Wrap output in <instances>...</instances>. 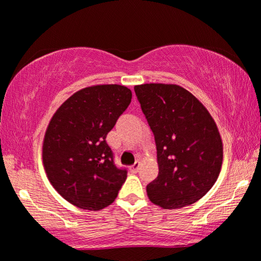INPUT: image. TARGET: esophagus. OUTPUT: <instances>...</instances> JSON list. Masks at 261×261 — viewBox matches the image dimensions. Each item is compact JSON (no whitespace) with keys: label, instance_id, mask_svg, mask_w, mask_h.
Masks as SVG:
<instances>
[{"label":"esophagus","instance_id":"obj_1","mask_svg":"<svg viewBox=\"0 0 261 261\" xmlns=\"http://www.w3.org/2000/svg\"><path fill=\"white\" fill-rule=\"evenodd\" d=\"M140 165H141L140 162H135V163H134V165H132V166H130V171H132V172H133V173L138 172L139 169H140Z\"/></svg>","mask_w":261,"mask_h":261}]
</instances>
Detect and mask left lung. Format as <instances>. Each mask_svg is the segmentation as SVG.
I'll return each instance as SVG.
<instances>
[{
	"label": "left lung",
	"instance_id": "8db88e82",
	"mask_svg": "<svg viewBox=\"0 0 261 261\" xmlns=\"http://www.w3.org/2000/svg\"><path fill=\"white\" fill-rule=\"evenodd\" d=\"M134 90L156 146L159 173L146 188L149 201L169 210L194 204L213 188L222 167L216 122L180 85L149 83Z\"/></svg>",
	"mask_w": 261,
	"mask_h": 261
}]
</instances>
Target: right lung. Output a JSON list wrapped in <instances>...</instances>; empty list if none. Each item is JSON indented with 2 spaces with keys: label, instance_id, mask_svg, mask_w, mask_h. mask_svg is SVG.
Instances as JSON below:
<instances>
[{
  "label": "right lung",
  "instance_id": "1",
  "mask_svg": "<svg viewBox=\"0 0 261 261\" xmlns=\"http://www.w3.org/2000/svg\"><path fill=\"white\" fill-rule=\"evenodd\" d=\"M130 101L123 85H92L70 96L49 120L42 142L46 176L77 208L97 212L110 205L126 180L106 138Z\"/></svg>",
  "mask_w": 261,
  "mask_h": 261
}]
</instances>
